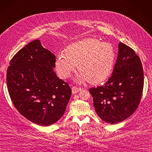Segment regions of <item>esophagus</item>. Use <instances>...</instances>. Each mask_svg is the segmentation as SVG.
<instances>
[{
  "mask_svg": "<svg viewBox=\"0 0 152 152\" xmlns=\"http://www.w3.org/2000/svg\"><path fill=\"white\" fill-rule=\"evenodd\" d=\"M81 91V88L80 87H72V94H76L78 92Z\"/></svg>",
  "mask_w": 152,
  "mask_h": 152,
  "instance_id": "1",
  "label": "esophagus"
}]
</instances>
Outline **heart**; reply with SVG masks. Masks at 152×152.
I'll list each match as a JSON object with an SVG mask.
<instances>
[{"mask_svg": "<svg viewBox=\"0 0 152 152\" xmlns=\"http://www.w3.org/2000/svg\"><path fill=\"white\" fill-rule=\"evenodd\" d=\"M115 51L110 43H102L95 38H85L72 43L60 53L56 60V71L61 78H67L77 67L80 72L78 82L88 80L98 84L110 76L114 68Z\"/></svg>", "mask_w": 152, "mask_h": 152, "instance_id": "obj_1", "label": "heart"}]
</instances>
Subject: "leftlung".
<instances>
[{"label":"left lung","instance_id":"obj_1","mask_svg":"<svg viewBox=\"0 0 152 152\" xmlns=\"http://www.w3.org/2000/svg\"><path fill=\"white\" fill-rule=\"evenodd\" d=\"M112 75L103 86L89 89L97 114L104 121L116 124L127 119L138 107L144 86L141 61L134 50L119 44Z\"/></svg>","mask_w":152,"mask_h":152}]
</instances>
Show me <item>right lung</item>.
<instances>
[{
    "label": "right lung",
    "mask_w": 152,
    "mask_h": 152,
    "mask_svg": "<svg viewBox=\"0 0 152 152\" xmlns=\"http://www.w3.org/2000/svg\"><path fill=\"white\" fill-rule=\"evenodd\" d=\"M55 56L35 40L13 57L7 68V90L15 107L41 126L57 122L65 113L72 91L54 71Z\"/></svg>",
    "instance_id": "obj_1"
}]
</instances>
